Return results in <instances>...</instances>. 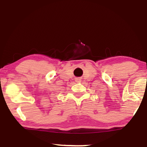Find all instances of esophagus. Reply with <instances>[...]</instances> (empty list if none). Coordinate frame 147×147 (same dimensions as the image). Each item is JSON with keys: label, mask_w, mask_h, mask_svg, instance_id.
<instances>
[{"label": "esophagus", "mask_w": 147, "mask_h": 147, "mask_svg": "<svg viewBox=\"0 0 147 147\" xmlns=\"http://www.w3.org/2000/svg\"><path fill=\"white\" fill-rule=\"evenodd\" d=\"M81 81V80L80 78H76V82H80V81Z\"/></svg>", "instance_id": "obj_1"}]
</instances>
